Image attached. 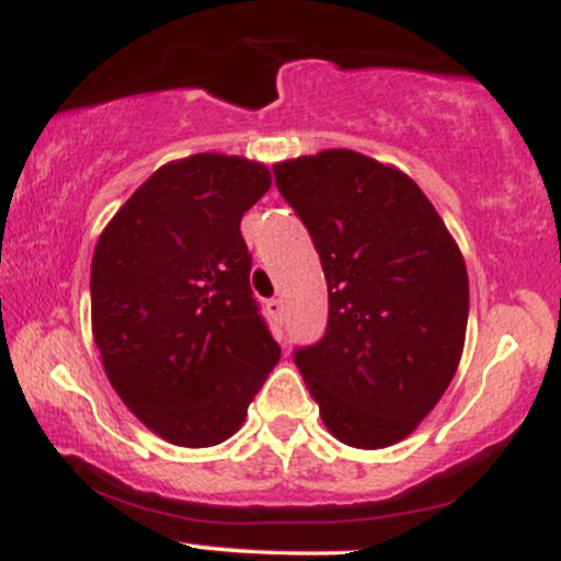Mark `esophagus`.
I'll return each mask as SVG.
<instances>
[{"mask_svg":"<svg viewBox=\"0 0 561 561\" xmlns=\"http://www.w3.org/2000/svg\"><path fill=\"white\" fill-rule=\"evenodd\" d=\"M266 311H268V317H272L274 321H282V300H276V298H272L266 302Z\"/></svg>","mask_w":561,"mask_h":561,"instance_id":"34e87169","label":"esophagus"}]
</instances>
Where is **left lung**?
I'll return each instance as SVG.
<instances>
[{
  "label": "left lung",
  "mask_w": 561,
  "mask_h": 561,
  "mask_svg": "<svg viewBox=\"0 0 561 561\" xmlns=\"http://www.w3.org/2000/svg\"><path fill=\"white\" fill-rule=\"evenodd\" d=\"M330 287L321 343L295 353L324 427L377 450L435 409L465 353L467 263L435 205L396 165L321 150L274 165Z\"/></svg>",
  "instance_id": "8db88e82"
}]
</instances>
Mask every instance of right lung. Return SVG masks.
I'll list each match as a JSON object with an SVG mask.
<instances>
[{"label": "right lung", "instance_id": "right-lung-1", "mask_svg": "<svg viewBox=\"0 0 561 561\" xmlns=\"http://www.w3.org/2000/svg\"><path fill=\"white\" fill-rule=\"evenodd\" d=\"M272 186L259 160H171L118 208L92 259V334L147 430L184 448L242 427L282 351L259 317L240 221Z\"/></svg>", "mask_w": 561, "mask_h": 561}]
</instances>
